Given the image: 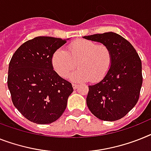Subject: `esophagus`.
Masks as SVG:
<instances>
[{
  "instance_id": "34e87169",
  "label": "esophagus",
  "mask_w": 151,
  "mask_h": 151,
  "mask_svg": "<svg viewBox=\"0 0 151 151\" xmlns=\"http://www.w3.org/2000/svg\"><path fill=\"white\" fill-rule=\"evenodd\" d=\"M72 87H73V89L76 90V89H77V88H78V84H76V83H72Z\"/></svg>"
}]
</instances>
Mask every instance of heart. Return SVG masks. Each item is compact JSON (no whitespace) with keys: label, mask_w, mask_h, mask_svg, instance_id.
Masks as SVG:
<instances>
[{"label":"heart","mask_w":151,"mask_h":151,"mask_svg":"<svg viewBox=\"0 0 151 151\" xmlns=\"http://www.w3.org/2000/svg\"><path fill=\"white\" fill-rule=\"evenodd\" d=\"M76 62L79 68L70 75V80L97 83L102 81L111 70L112 52L105 44L81 39L70 43L67 50L58 48L52 54V67L61 78L68 75L76 67Z\"/></svg>","instance_id":"1"}]
</instances>
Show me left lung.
<instances>
[{"label":"left lung","instance_id":"left-lung-1","mask_svg":"<svg viewBox=\"0 0 151 151\" xmlns=\"http://www.w3.org/2000/svg\"><path fill=\"white\" fill-rule=\"evenodd\" d=\"M107 45L112 52V66L99 83L88 86L87 104L100 120H120L137 103L143 83L142 64L132 44L114 32L83 37Z\"/></svg>","mask_w":151,"mask_h":151}]
</instances>
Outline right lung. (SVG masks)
<instances>
[{
  "instance_id": "right-lung-1",
  "label": "right lung",
  "mask_w": 151,
  "mask_h": 151,
  "mask_svg": "<svg viewBox=\"0 0 151 151\" xmlns=\"http://www.w3.org/2000/svg\"><path fill=\"white\" fill-rule=\"evenodd\" d=\"M66 40L37 37L20 46L9 64L7 87L14 107L25 118L38 124L57 121L73 91L71 83L52 67L54 52Z\"/></svg>"
}]
</instances>
